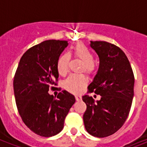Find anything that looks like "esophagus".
Returning a JSON list of instances; mask_svg holds the SVG:
<instances>
[{
    "instance_id": "34e87169",
    "label": "esophagus",
    "mask_w": 147,
    "mask_h": 147,
    "mask_svg": "<svg viewBox=\"0 0 147 147\" xmlns=\"http://www.w3.org/2000/svg\"><path fill=\"white\" fill-rule=\"evenodd\" d=\"M76 100H82V97L80 96V95H76Z\"/></svg>"
}]
</instances>
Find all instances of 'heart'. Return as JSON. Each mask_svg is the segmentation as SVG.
Returning <instances> with one entry per match:
<instances>
[{"instance_id":"heart-1","label":"heart","mask_w":147,"mask_h":147,"mask_svg":"<svg viewBox=\"0 0 147 147\" xmlns=\"http://www.w3.org/2000/svg\"><path fill=\"white\" fill-rule=\"evenodd\" d=\"M72 54L75 58L79 59L83 62L81 71H85L88 75H92L96 69L94 62V54L88 47L82 43H77L72 47ZM70 55L69 53H62L58 58L56 62V69L60 76H65L69 71V65ZM88 78L84 74L75 75L71 74L64 81V88L67 91L78 94L87 85Z\"/></svg>"}]
</instances>
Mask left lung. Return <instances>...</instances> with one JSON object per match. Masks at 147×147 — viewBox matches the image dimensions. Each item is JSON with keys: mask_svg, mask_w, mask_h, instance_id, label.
<instances>
[{"mask_svg": "<svg viewBox=\"0 0 147 147\" xmlns=\"http://www.w3.org/2000/svg\"><path fill=\"white\" fill-rule=\"evenodd\" d=\"M91 47L99 56L100 64L88 92L100 94V100L94 102L88 95L82 97L87 106L83 120L88 134L106 137L116 133L127 118L134 76L127 55L118 47L105 41H91Z\"/></svg>", "mask_w": 147, "mask_h": 147, "instance_id": "obj_1", "label": "left lung"}]
</instances>
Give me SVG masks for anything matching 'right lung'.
<instances>
[{
    "instance_id": "1",
    "label": "right lung",
    "mask_w": 147,
    "mask_h": 147,
    "mask_svg": "<svg viewBox=\"0 0 147 147\" xmlns=\"http://www.w3.org/2000/svg\"><path fill=\"white\" fill-rule=\"evenodd\" d=\"M67 46L68 41L55 40L33 46L22 55L15 72L13 91L18 112L26 127L41 137L59 134L76 102L65 90L57 97L49 94L57 85L56 62Z\"/></svg>"
}]
</instances>
